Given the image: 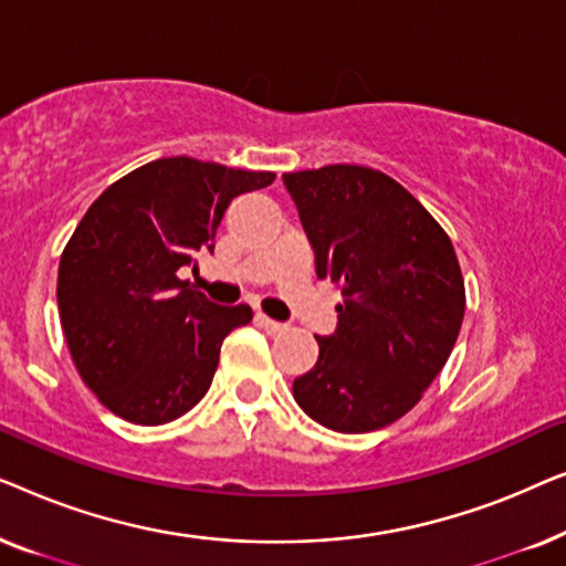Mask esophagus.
Returning a JSON list of instances; mask_svg holds the SVG:
<instances>
[{
	"instance_id": "obj_1",
	"label": "esophagus",
	"mask_w": 566,
	"mask_h": 566,
	"mask_svg": "<svg viewBox=\"0 0 566 566\" xmlns=\"http://www.w3.org/2000/svg\"><path fill=\"white\" fill-rule=\"evenodd\" d=\"M258 324H260V327H265L270 335H277V332L285 329V324L270 319V316H265V314H258Z\"/></svg>"
}]
</instances>
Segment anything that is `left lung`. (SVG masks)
I'll return each mask as SVG.
<instances>
[{"label":"left lung","instance_id":"1","mask_svg":"<svg viewBox=\"0 0 566 566\" xmlns=\"http://www.w3.org/2000/svg\"><path fill=\"white\" fill-rule=\"evenodd\" d=\"M316 258L343 291L337 329L293 399L324 428L370 432L405 417L446 366L467 291L443 227L389 175L358 165L283 175Z\"/></svg>","mask_w":566,"mask_h":566}]
</instances>
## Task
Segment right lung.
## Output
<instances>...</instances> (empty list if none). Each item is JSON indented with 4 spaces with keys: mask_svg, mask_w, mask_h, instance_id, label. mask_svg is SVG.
Returning <instances> with one entry per match:
<instances>
[{
    "mask_svg": "<svg viewBox=\"0 0 566 566\" xmlns=\"http://www.w3.org/2000/svg\"><path fill=\"white\" fill-rule=\"evenodd\" d=\"M273 172L169 157L113 182L64 247L59 316L82 381L113 415L165 424L190 412L213 381L223 337L252 322L180 281L213 252L231 200Z\"/></svg>",
    "mask_w": 566,
    "mask_h": 566,
    "instance_id": "1",
    "label": "right lung"
}]
</instances>
